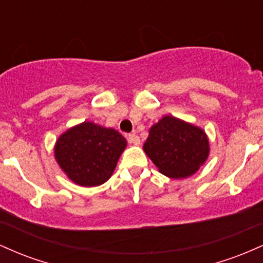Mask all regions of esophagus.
I'll use <instances>...</instances> for the list:
<instances>
[{
  "instance_id": "1",
  "label": "esophagus",
  "mask_w": 263,
  "mask_h": 263,
  "mask_svg": "<svg viewBox=\"0 0 263 263\" xmlns=\"http://www.w3.org/2000/svg\"><path fill=\"white\" fill-rule=\"evenodd\" d=\"M127 140H128L129 143H132V144H140V143H141L140 137H138V136H137V135H135V134L128 135Z\"/></svg>"
}]
</instances>
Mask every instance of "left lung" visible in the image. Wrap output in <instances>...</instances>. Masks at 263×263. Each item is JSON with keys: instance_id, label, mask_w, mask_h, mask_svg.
<instances>
[{"instance_id": "left-lung-1", "label": "left lung", "mask_w": 263, "mask_h": 263, "mask_svg": "<svg viewBox=\"0 0 263 263\" xmlns=\"http://www.w3.org/2000/svg\"><path fill=\"white\" fill-rule=\"evenodd\" d=\"M143 151L164 176L190 177L209 156V140L200 127L174 116H164L149 129Z\"/></svg>"}]
</instances>
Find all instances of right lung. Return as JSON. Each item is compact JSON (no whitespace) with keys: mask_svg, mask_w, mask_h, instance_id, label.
<instances>
[{"mask_svg":"<svg viewBox=\"0 0 263 263\" xmlns=\"http://www.w3.org/2000/svg\"><path fill=\"white\" fill-rule=\"evenodd\" d=\"M126 146L127 141L116 129L83 122L59 136L54 156L71 182L96 186L112 176Z\"/></svg>","mask_w":263,"mask_h":263,"instance_id":"right-lung-1","label":"right lung"}]
</instances>
